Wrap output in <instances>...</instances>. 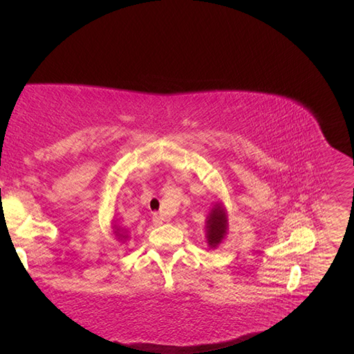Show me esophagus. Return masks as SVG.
Wrapping results in <instances>:
<instances>
[{
    "label": "esophagus",
    "mask_w": 354,
    "mask_h": 354,
    "mask_svg": "<svg viewBox=\"0 0 354 354\" xmlns=\"http://www.w3.org/2000/svg\"><path fill=\"white\" fill-rule=\"evenodd\" d=\"M152 220H153V223L156 224V226H159V224H162V220H164V218L160 217L158 212H155V214H153V217H152Z\"/></svg>",
    "instance_id": "1"
}]
</instances>
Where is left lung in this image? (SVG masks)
<instances>
[{
  "mask_svg": "<svg viewBox=\"0 0 354 354\" xmlns=\"http://www.w3.org/2000/svg\"><path fill=\"white\" fill-rule=\"evenodd\" d=\"M227 233V214L221 202L214 203L207 217V242L211 248H217Z\"/></svg>",
  "mask_w": 354,
  "mask_h": 354,
  "instance_id": "obj_1",
  "label": "left lung"
}]
</instances>
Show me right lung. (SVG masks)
<instances>
[{
  "instance_id": "1",
  "label": "right lung",
  "mask_w": 354,
  "mask_h": 354,
  "mask_svg": "<svg viewBox=\"0 0 354 354\" xmlns=\"http://www.w3.org/2000/svg\"><path fill=\"white\" fill-rule=\"evenodd\" d=\"M113 233H115V236L120 239V241H124V239L128 238V234L124 230H121V227H118L116 224H113Z\"/></svg>"
}]
</instances>
